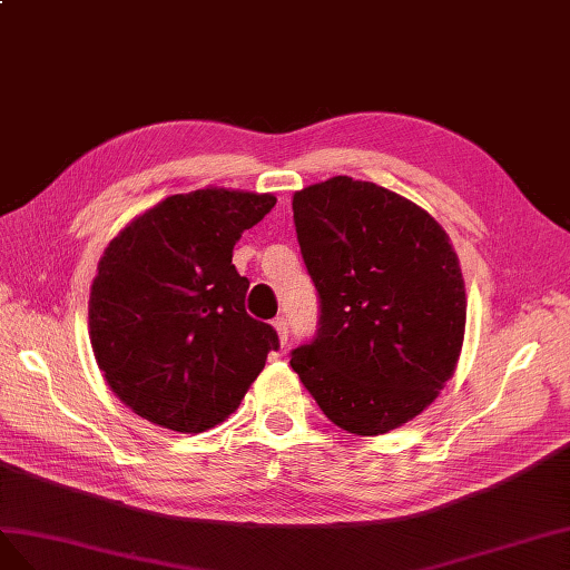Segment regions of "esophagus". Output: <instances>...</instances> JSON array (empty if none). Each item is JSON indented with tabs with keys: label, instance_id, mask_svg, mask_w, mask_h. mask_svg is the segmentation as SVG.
<instances>
[{
	"label": "esophagus",
	"instance_id": "esophagus-1",
	"mask_svg": "<svg viewBox=\"0 0 570 570\" xmlns=\"http://www.w3.org/2000/svg\"><path fill=\"white\" fill-rule=\"evenodd\" d=\"M272 324H274L276 334H279L282 344H286V341H288V322H286V317H276Z\"/></svg>",
	"mask_w": 570,
	"mask_h": 570
}]
</instances>
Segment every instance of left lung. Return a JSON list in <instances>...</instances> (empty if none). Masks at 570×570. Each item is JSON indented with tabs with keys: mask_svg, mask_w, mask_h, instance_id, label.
<instances>
[{
	"mask_svg": "<svg viewBox=\"0 0 570 570\" xmlns=\"http://www.w3.org/2000/svg\"><path fill=\"white\" fill-rule=\"evenodd\" d=\"M320 330L291 367L336 428L396 430L439 396L465 334V284L446 232L403 195L351 176L294 193Z\"/></svg>",
	"mask_w": 570,
	"mask_h": 570,
	"instance_id": "1",
	"label": "left lung"
}]
</instances>
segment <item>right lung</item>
I'll use <instances>...</instances> for the list:
<instances>
[{
    "label": "right lung",
    "instance_id": "1",
    "mask_svg": "<svg viewBox=\"0 0 570 570\" xmlns=\"http://www.w3.org/2000/svg\"><path fill=\"white\" fill-rule=\"evenodd\" d=\"M272 193L207 186L169 195L109 240L90 286L88 327L105 382L136 415L198 434L229 417L279 348L246 313L232 265Z\"/></svg>",
    "mask_w": 570,
    "mask_h": 570
}]
</instances>
